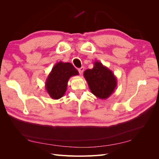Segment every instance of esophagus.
Wrapping results in <instances>:
<instances>
[{"instance_id":"esophagus-1","label":"esophagus","mask_w":159,"mask_h":159,"mask_svg":"<svg viewBox=\"0 0 159 159\" xmlns=\"http://www.w3.org/2000/svg\"><path fill=\"white\" fill-rule=\"evenodd\" d=\"M84 71V67H81V68L78 69V71H79V73H80V75H81V74H83Z\"/></svg>"}]
</instances>
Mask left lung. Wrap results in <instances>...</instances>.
<instances>
[{"instance_id":"1","label":"left lung","mask_w":159,"mask_h":159,"mask_svg":"<svg viewBox=\"0 0 159 159\" xmlns=\"http://www.w3.org/2000/svg\"><path fill=\"white\" fill-rule=\"evenodd\" d=\"M84 76L91 93L99 99H107L117 87V78L113 71L99 61H94L93 68L86 70Z\"/></svg>"}]
</instances>
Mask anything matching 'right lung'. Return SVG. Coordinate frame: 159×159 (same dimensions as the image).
Wrapping results in <instances>:
<instances>
[{"label":"right lung","instance_id":"add662e5","mask_svg":"<svg viewBox=\"0 0 159 159\" xmlns=\"http://www.w3.org/2000/svg\"><path fill=\"white\" fill-rule=\"evenodd\" d=\"M79 75V72L69 62L59 61L53 67L47 77L45 88L53 99H58L64 96L67 90L69 79Z\"/></svg>","mask_w":159,"mask_h":159}]
</instances>
